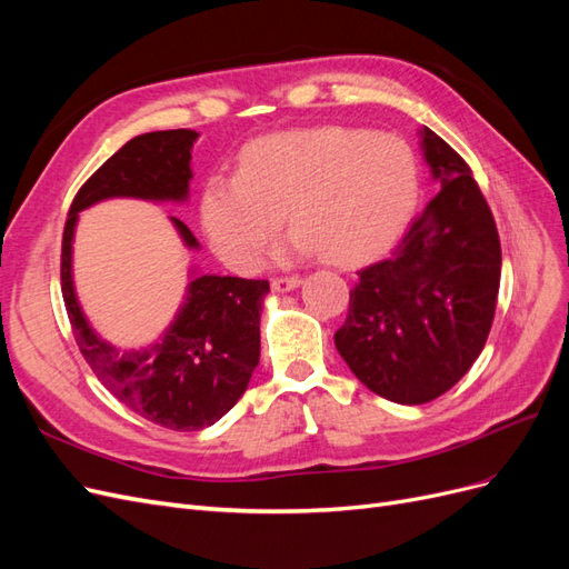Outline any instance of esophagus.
Returning a JSON list of instances; mask_svg holds the SVG:
<instances>
[{
	"label": "esophagus",
	"instance_id": "1",
	"mask_svg": "<svg viewBox=\"0 0 569 569\" xmlns=\"http://www.w3.org/2000/svg\"><path fill=\"white\" fill-rule=\"evenodd\" d=\"M272 291H278V295H287V291H295L297 287H301L299 278H274L270 282Z\"/></svg>",
	"mask_w": 569,
	"mask_h": 569
}]
</instances>
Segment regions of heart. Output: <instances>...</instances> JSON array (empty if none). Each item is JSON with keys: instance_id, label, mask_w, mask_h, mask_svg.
<instances>
[{"instance_id": "obj_1", "label": "heart", "mask_w": 569, "mask_h": 569, "mask_svg": "<svg viewBox=\"0 0 569 569\" xmlns=\"http://www.w3.org/2000/svg\"><path fill=\"white\" fill-rule=\"evenodd\" d=\"M420 170L393 134L356 128L287 130L244 147L237 173H213L201 189L206 239L230 268L251 272L282 216L295 228L274 261L322 251L356 263L387 249L416 211Z\"/></svg>"}]
</instances>
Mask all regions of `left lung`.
<instances>
[{
  "label": "left lung",
  "instance_id": "left-lung-1",
  "mask_svg": "<svg viewBox=\"0 0 569 569\" xmlns=\"http://www.w3.org/2000/svg\"><path fill=\"white\" fill-rule=\"evenodd\" d=\"M422 159L441 192L385 261L358 272L335 343L370 391L418 406L449 391L485 349L501 242L468 163L429 128Z\"/></svg>",
  "mask_w": 569,
  "mask_h": 569
}]
</instances>
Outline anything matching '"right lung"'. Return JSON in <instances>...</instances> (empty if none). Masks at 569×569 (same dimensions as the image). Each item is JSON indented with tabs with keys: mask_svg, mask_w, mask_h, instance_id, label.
<instances>
[{
	"mask_svg": "<svg viewBox=\"0 0 569 569\" xmlns=\"http://www.w3.org/2000/svg\"><path fill=\"white\" fill-rule=\"evenodd\" d=\"M194 130H159L132 137L80 187L68 211L61 249V291L80 353L116 399L137 416L176 432L211 427L242 399L261 351L266 280L199 272L189 282L176 318L151 343L120 349L101 337L84 316L73 280V239L78 218L109 199L187 203L192 182ZM189 251L197 237L168 216Z\"/></svg>",
	"mask_w": 569,
	"mask_h": 569,
	"instance_id": "add662e5",
	"label": "right lung"
}]
</instances>
